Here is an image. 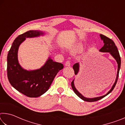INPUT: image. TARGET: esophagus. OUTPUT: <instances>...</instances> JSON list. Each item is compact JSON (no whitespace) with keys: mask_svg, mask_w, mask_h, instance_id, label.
<instances>
[{"mask_svg":"<svg viewBox=\"0 0 125 125\" xmlns=\"http://www.w3.org/2000/svg\"><path fill=\"white\" fill-rule=\"evenodd\" d=\"M65 66H66V67H69V66H71V63H70V62H69V61H67L66 63H65Z\"/></svg>","mask_w":125,"mask_h":125,"instance_id":"1","label":"esophagus"}]
</instances>
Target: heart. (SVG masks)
Wrapping results in <instances>:
<instances>
[{
	"label": "heart",
	"instance_id": "b5f03b06",
	"mask_svg": "<svg viewBox=\"0 0 125 125\" xmlns=\"http://www.w3.org/2000/svg\"><path fill=\"white\" fill-rule=\"evenodd\" d=\"M75 49L77 50L80 51L83 50V46H82V45H81V44L79 43V44H77V45H76V46H75Z\"/></svg>",
	"mask_w": 125,
	"mask_h": 125
}]
</instances>
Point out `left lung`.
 <instances>
[{
	"label": "left lung",
	"mask_w": 125,
	"mask_h": 125,
	"mask_svg": "<svg viewBox=\"0 0 125 125\" xmlns=\"http://www.w3.org/2000/svg\"><path fill=\"white\" fill-rule=\"evenodd\" d=\"M100 37L101 38V40H102V41H103L104 45L103 47L101 48L100 50H99V51L101 52H104V53L108 52L110 54L111 56L113 57L114 59H115V61H116V62L117 63V75H116L115 81L114 82L113 86H112L109 92L106 93V94L104 95L98 96V97H95V98H86V97L83 96V95H82L81 93H80L79 91L77 89V88H75V84H74V80H75V78H74L71 83L72 88L74 92L75 93L76 95H77L78 96H79L80 99H82V100L85 101H88V102H93V101H96L99 100H100L101 99L104 98L105 96L109 94L113 90V89L116 85V83H117L118 77V74H119V71L120 69V67H121V58H120V54L117 50V48L114 42L111 39H109V38L107 37L106 36H105L103 35L100 34ZM79 67H80L79 63H76L73 65V68L74 69V73L75 75H77L78 73H79Z\"/></svg>",
	"instance_id": "8db88e82"
}]
</instances>
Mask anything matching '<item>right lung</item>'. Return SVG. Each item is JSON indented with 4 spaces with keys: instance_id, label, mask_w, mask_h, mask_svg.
I'll list each match as a JSON object with an SVG mask.
<instances>
[{
    "instance_id": "add662e5",
    "label": "right lung",
    "mask_w": 125,
    "mask_h": 125,
    "mask_svg": "<svg viewBox=\"0 0 125 125\" xmlns=\"http://www.w3.org/2000/svg\"><path fill=\"white\" fill-rule=\"evenodd\" d=\"M46 34L41 30H30L18 36L12 43L7 57V74L10 83L16 90L30 98H37L48 90L57 74L63 68L61 63L50 56L39 69L26 70L18 60L19 46L26 38L37 37Z\"/></svg>"
}]
</instances>
